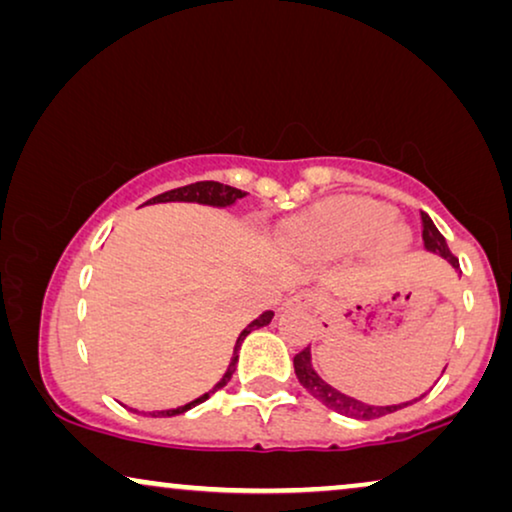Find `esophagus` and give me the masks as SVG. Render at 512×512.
Listing matches in <instances>:
<instances>
[{
	"instance_id": "obj_1",
	"label": "esophagus",
	"mask_w": 512,
	"mask_h": 512,
	"mask_svg": "<svg viewBox=\"0 0 512 512\" xmlns=\"http://www.w3.org/2000/svg\"><path fill=\"white\" fill-rule=\"evenodd\" d=\"M289 303L291 305H298V307H312L314 305V293L300 291V293H296V296L289 300Z\"/></svg>"
}]
</instances>
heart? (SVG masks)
Here are the masks:
<instances>
[{
  "mask_svg": "<svg viewBox=\"0 0 512 512\" xmlns=\"http://www.w3.org/2000/svg\"><path fill=\"white\" fill-rule=\"evenodd\" d=\"M394 209L380 200L349 198L314 209L289 226V242L312 258H340L375 240L382 251H396L408 233L391 223Z\"/></svg>",
  "mask_w": 512,
  "mask_h": 512,
  "instance_id": "1",
  "label": "heart"
}]
</instances>
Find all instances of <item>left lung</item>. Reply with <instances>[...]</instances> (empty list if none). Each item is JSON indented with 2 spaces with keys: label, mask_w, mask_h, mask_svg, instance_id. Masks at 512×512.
<instances>
[{
  "label": "left lung",
  "mask_w": 512,
  "mask_h": 512,
  "mask_svg": "<svg viewBox=\"0 0 512 512\" xmlns=\"http://www.w3.org/2000/svg\"><path fill=\"white\" fill-rule=\"evenodd\" d=\"M422 237H424V249L431 251V254H438L443 256L447 263L452 265L454 270H459V261L454 258V254L450 249H447V242L445 237L440 235V230L433 226V221L429 219V214L422 212ZM293 370H296V377L298 382L303 384V387L307 389V394L317 398L319 403H324L328 410L338 412V415H345V417H352V419H377V417H384L389 415V412H396L405 408V405H412L415 401H419V398H424L426 394H422L419 398H415V401H408V403H398V405H368L359 401V398H352L347 394H342V391H338L335 387H331V384L321 380V377L317 375V370L312 368V354H310V347H305L303 352H298L296 356H293ZM445 373V370H443Z\"/></svg>",
  "instance_id": "1"
}]
</instances>
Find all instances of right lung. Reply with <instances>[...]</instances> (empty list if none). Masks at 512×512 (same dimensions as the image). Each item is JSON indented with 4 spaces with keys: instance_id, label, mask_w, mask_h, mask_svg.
Instances as JSON below:
<instances>
[{
    "instance_id": "right-lung-1",
    "label": "right lung",
    "mask_w": 512,
    "mask_h": 512,
    "mask_svg": "<svg viewBox=\"0 0 512 512\" xmlns=\"http://www.w3.org/2000/svg\"><path fill=\"white\" fill-rule=\"evenodd\" d=\"M244 195H247V193L240 191V188L219 184V181H195V184H188V186H181V188H172V191L160 193V195H156V198H151L149 202H146V205H156V202H198V205H209V207H230V205H235V200L244 198ZM272 317H275V312H270V310L263 312L261 317L251 321V324H249L247 328H244V331H242L240 335H237L233 356H230V363H228V370H226V373H223L221 380L214 384V389H209L207 394H202L200 398H195V401H191V403L181 405V408H174V410H153V412H142V415H146V417H174V415H181V412L191 410V408H195V405H198V403L207 401V398L212 396L214 391H219L221 387H226V384L230 382V377H233V373H235L237 352H240L244 338H247V335H249L251 331H256V328L268 326L270 321H272ZM130 410H132V408H130ZM132 412H137V410H132Z\"/></svg>"
}]
</instances>
